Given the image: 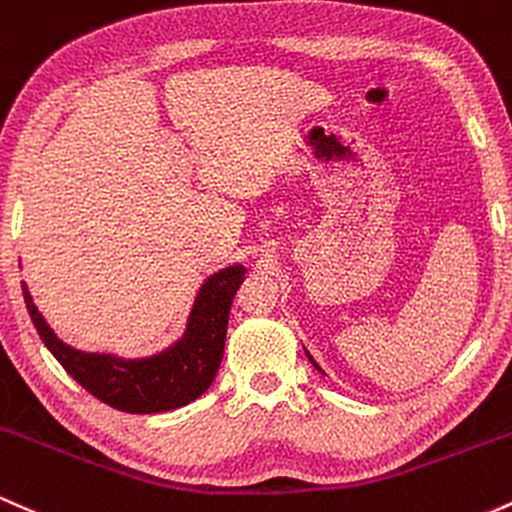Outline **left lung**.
Segmentation results:
<instances>
[{
    "instance_id": "1",
    "label": "left lung",
    "mask_w": 512,
    "mask_h": 512,
    "mask_svg": "<svg viewBox=\"0 0 512 512\" xmlns=\"http://www.w3.org/2000/svg\"><path fill=\"white\" fill-rule=\"evenodd\" d=\"M308 358H310V363H313V366H315V368H317V370H322V368H320V366H317V363H315V361H313V356H310V354H308Z\"/></svg>"
}]
</instances>
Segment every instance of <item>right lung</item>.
<instances>
[{"instance_id": "right-lung-1", "label": "right lung", "mask_w": 512, "mask_h": 512, "mask_svg": "<svg viewBox=\"0 0 512 512\" xmlns=\"http://www.w3.org/2000/svg\"><path fill=\"white\" fill-rule=\"evenodd\" d=\"M243 274V264H236L209 276L197 293L185 334L163 354L139 361H125L110 354H84L62 344L33 305L26 286L23 298L40 339L86 392L127 414H156L185 407L207 392L221 366L228 310Z\"/></svg>"}]
</instances>
